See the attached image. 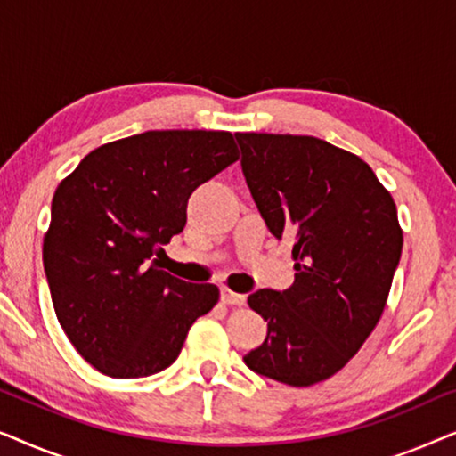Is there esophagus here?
Here are the masks:
<instances>
[{"label": "esophagus", "instance_id": "1", "mask_svg": "<svg viewBox=\"0 0 456 456\" xmlns=\"http://www.w3.org/2000/svg\"><path fill=\"white\" fill-rule=\"evenodd\" d=\"M222 303L224 305H232V307H242L247 303L245 295H239V292H232L228 289H222Z\"/></svg>", "mask_w": 456, "mask_h": 456}]
</instances>
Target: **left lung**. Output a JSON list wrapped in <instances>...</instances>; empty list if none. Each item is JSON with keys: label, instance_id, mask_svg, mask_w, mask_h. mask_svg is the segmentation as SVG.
<instances>
[{"label": "left lung", "instance_id": "left-lung-1", "mask_svg": "<svg viewBox=\"0 0 456 456\" xmlns=\"http://www.w3.org/2000/svg\"><path fill=\"white\" fill-rule=\"evenodd\" d=\"M242 174L270 232L290 236L295 284L261 289L267 322L245 354L259 376L314 386L340 371L373 332L401 261L395 199L359 155L315 136L236 133Z\"/></svg>", "mask_w": 456, "mask_h": 456}]
</instances>
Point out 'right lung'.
Wrapping results in <instances>:
<instances>
[{
	"label": "right lung",
	"mask_w": 456,
	"mask_h": 456,
	"mask_svg": "<svg viewBox=\"0 0 456 456\" xmlns=\"http://www.w3.org/2000/svg\"><path fill=\"white\" fill-rule=\"evenodd\" d=\"M239 159L226 130H147L93 149L52 201L43 267L60 326L110 378L153 376L178 359L220 298L159 270L199 184Z\"/></svg>",
	"instance_id": "right-lung-1"
}]
</instances>
